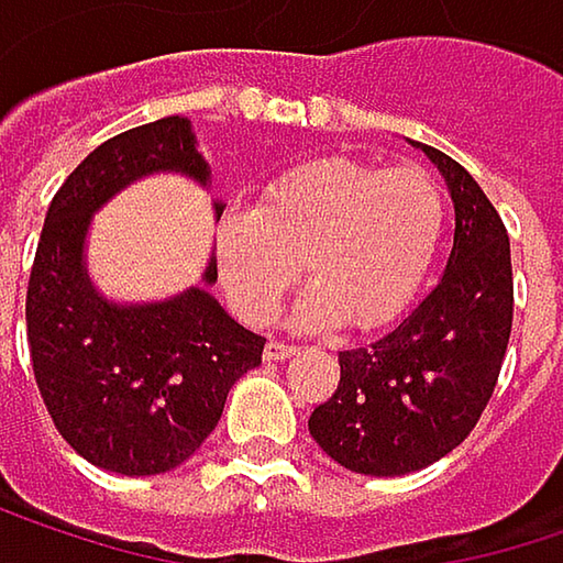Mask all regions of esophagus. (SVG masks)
<instances>
[{"label": "esophagus", "mask_w": 563, "mask_h": 563, "mask_svg": "<svg viewBox=\"0 0 563 563\" xmlns=\"http://www.w3.org/2000/svg\"><path fill=\"white\" fill-rule=\"evenodd\" d=\"M289 354H296V347L292 344H283V341H267V347H264V357L267 361H286Z\"/></svg>", "instance_id": "esophagus-1"}]
</instances>
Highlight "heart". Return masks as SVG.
I'll list each match as a JSON object with an SVG mask.
<instances>
[{"label": "heart", "instance_id": "obj_1", "mask_svg": "<svg viewBox=\"0 0 563 563\" xmlns=\"http://www.w3.org/2000/svg\"><path fill=\"white\" fill-rule=\"evenodd\" d=\"M448 199L422 167L380 170L357 161H316L264 186L254 209L216 222L212 254L231 309L267 322L302 271L312 283L289 322L306 332L399 319L429 280L444 238Z\"/></svg>", "mask_w": 563, "mask_h": 563}]
</instances>
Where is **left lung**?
<instances>
[{
    "instance_id": "obj_1",
    "label": "left lung",
    "mask_w": 563,
    "mask_h": 563,
    "mask_svg": "<svg viewBox=\"0 0 563 563\" xmlns=\"http://www.w3.org/2000/svg\"><path fill=\"white\" fill-rule=\"evenodd\" d=\"M419 147L454 202V247L441 280L389 332L338 351L341 380L309 416V434L341 467L402 477L454 451L486 409L512 332L509 234L457 161Z\"/></svg>"
}]
</instances>
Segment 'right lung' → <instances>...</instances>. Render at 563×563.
Listing matches in <instances>:
<instances>
[{
  "mask_svg": "<svg viewBox=\"0 0 563 563\" xmlns=\"http://www.w3.org/2000/svg\"><path fill=\"white\" fill-rule=\"evenodd\" d=\"M179 174L212 186L189 119H157L99 144L57 189L27 280V347L44 406L89 464L154 477L189 461L222 419L229 389L261 364V334L209 292L219 271L151 302L109 299L86 264L92 216L131 183ZM225 202L212 199L222 219Z\"/></svg>",
  "mask_w": 563,
  "mask_h": 563,
  "instance_id": "right-lung-1",
  "label": "right lung"
}]
</instances>
